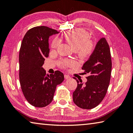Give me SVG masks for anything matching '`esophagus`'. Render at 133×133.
Masks as SVG:
<instances>
[{
  "label": "esophagus",
  "instance_id": "34e87169",
  "mask_svg": "<svg viewBox=\"0 0 133 133\" xmlns=\"http://www.w3.org/2000/svg\"><path fill=\"white\" fill-rule=\"evenodd\" d=\"M64 78L66 79H70V76H69L67 75H64Z\"/></svg>",
  "mask_w": 133,
  "mask_h": 133
}]
</instances>
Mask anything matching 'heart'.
<instances>
[{
  "mask_svg": "<svg viewBox=\"0 0 133 133\" xmlns=\"http://www.w3.org/2000/svg\"><path fill=\"white\" fill-rule=\"evenodd\" d=\"M64 37L66 41L75 50H76L79 56L86 57L93 52L94 49V42L89 39V35L87 31L83 29H77L69 31L65 34ZM60 44L58 38H54L52 42L51 47L56 48ZM60 66L64 67L72 66L75 62L72 60H62L60 62Z\"/></svg>",
  "mask_w": 133,
  "mask_h": 133,
  "instance_id": "b5f03b06",
  "label": "heart"
}]
</instances>
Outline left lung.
Returning <instances> with one entry per match:
<instances>
[{
	"mask_svg": "<svg viewBox=\"0 0 133 133\" xmlns=\"http://www.w3.org/2000/svg\"><path fill=\"white\" fill-rule=\"evenodd\" d=\"M112 62L110 48L105 38L97 43L89 58L83 65L87 82L82 83L76 77L77 86L73 93L75 104L82 109H90L102 102L108 90L110 82Z\"/></svg>",
	"mask_w": 133,
	"mask_h": 133,
	"instance_id": "left-lung-1",
	"label": "left lung"
}]
</instances>
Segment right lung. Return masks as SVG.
Returning a JSON list of instances; mask_svg holds the SVG:
<instances>
[{"label":"right lung","instance_id":"1","mask_svg":"<svg viewBox=\"0 0 133 133\" xmlns=\"http://www.w3.org/2000/svg\"><path fill=\"white\" fill-rule=\"evenodd\" d=\"M58 33L45 26L34 27L25 34L21 43L19 55L21 87L25 98L34 107L42 108L49 105L57 85L64 81L61 71L46 75L43 67L50 52L48 38Z\"/></svg>","mask_w":133,"mask_h":133}]
</instances>
